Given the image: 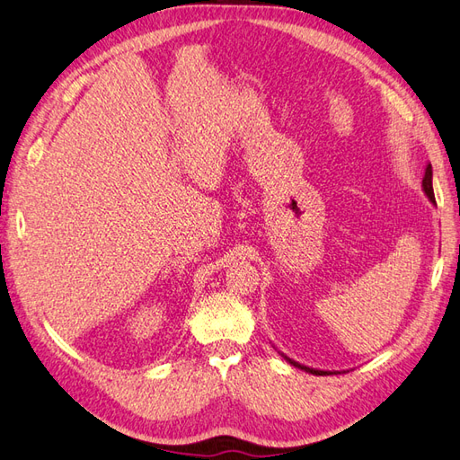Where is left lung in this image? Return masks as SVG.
I'll return each instance as SVG.
<instances>
[{"mask_svg": "<svg viewBox=\"0 0 460 460\" xmlns=\"http://www.w3.org/2000/svg\"><path fill=\"white\" fill-rule=\"evenodd\" d=\"M421 188H423V191H425V196L429 198L431 204H435V196H433V168H431V164H427V166H425V176H423V180H421ZM280 355L286 358V362H290L292 367L300 368V370H305V372H309V375H315V376H325V375H335V372H339V370H319V368L305 367V365H300V362L292 360L290 357H286L284 352H280Z\"/></svg>", "mask_w": 460, "mask_h": 460, "instance_id": "1", "label": "left lung"}]
</instances>
